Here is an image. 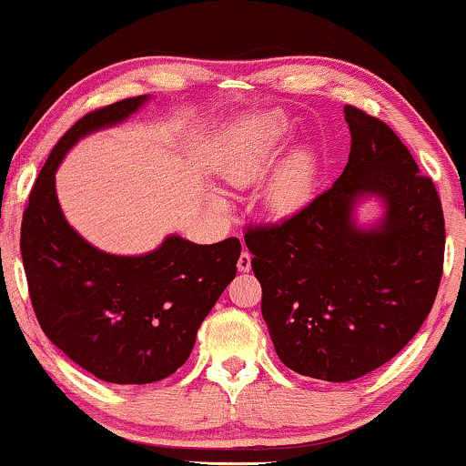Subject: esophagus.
Masks as SVG:
<instances>
[{"label": "esophagus", "mask_w": 466, "mask_h": 466, "mask_svg": "<svg viewBox=\"0 0 466 466\" xmlns=\"http://www.w3.org/2000/svg\"><path fill=\"white\" fill-rule=\"evenodd\" d=\"M250 267H252V254L248 252V250H244L239 254V260H238V269L239 271H250Z\"/></svg>", "instance_id": "obj_1"}]
</instances>
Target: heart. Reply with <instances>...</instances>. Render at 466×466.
I'll use <instances>...</instances> for the list:
<instances>
[{
  "label": "heart",
  "mask_w": 466,
  "mask_h": 466,
  "mask_svg": "<svg viewBox=\"0 0 466 466\" xmlns=\"http://www.w3.org/2000/svg\"><path fill=\"white\" fill-rule=\"evenodd\" d=\"M284 125L265 123L254 129L238 148L228 152L222 161V177L233 187H246L258 180L284 150ZM316 161L309 150H297L279 163L260 190V199L269 214L289 216L309 201L314 188Z\"/></svg>",
  "instance_id": "heart-1"
}]
</instances>
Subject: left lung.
I'll return each instance as SVG.
<instances>
[{"mask_svg":"<svg viewBox=\"0 0 466 466\" xmlns=\"http://www.w3.org/2000/svg\"><path fill=\"white\" fill-rule=\"evenodd\" d=\"M352 136L333 187L279 225L244 235L279 360L324 381L371 373L403 350L435 303L445 222L437 188L384 120L343 107ZM380 196L378 226L353 208Z\"/></svg>","mask_w":466,"mask_h":466,"instance_id":"obj_1","label":"left lung"}]
</instances>
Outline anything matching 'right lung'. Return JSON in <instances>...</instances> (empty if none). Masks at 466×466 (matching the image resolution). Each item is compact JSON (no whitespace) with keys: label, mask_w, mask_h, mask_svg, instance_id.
I'll return each mask as SVG.
<instances>
[{"label":"right lung","mask_w":466,"mask_h":466,"mask_svg":"<svg viewBox=\"0 0 466 466\" xmlns=\"http://www.w3.org/2000/svg\"><path fill=\"white\" fill-rule=\"evenodd\" d=\"M146 101L139 95L82 116L44 163L21 225L25 276L42 330L76 365L110 384H152L177 371L241 254L238 238L199 246L169 235L148 254L118 257L69 227L55 188L66 152Z\"/></svg>","instance_id":"obj_1"}]
</instances>
